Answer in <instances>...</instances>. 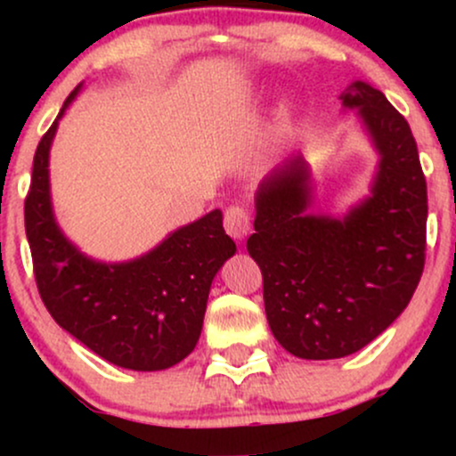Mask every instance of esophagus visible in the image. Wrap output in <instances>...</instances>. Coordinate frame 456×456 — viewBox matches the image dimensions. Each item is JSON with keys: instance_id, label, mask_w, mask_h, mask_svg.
I'll use <instances>...</instances> for the list:
<instances>
[{"instance_id": "esophagus-1", "label": "esophagus", "mask_w": 456, "mask_h": 456, "mask_svg": "<svg viewBox=\"0 0 456 456\" xmlns=\"http://www.w3.org/2000/svg\"><path fill=\"white\" fill-rule=\"evenodd\" d=\"M223 224L224 232L232 235V238L244 240L250 229V214L242 206H232L223 214Z\"/></svg>"}]
</instances>
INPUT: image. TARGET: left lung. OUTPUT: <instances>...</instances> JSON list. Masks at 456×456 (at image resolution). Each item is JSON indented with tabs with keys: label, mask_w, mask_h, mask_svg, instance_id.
<instances>
[{
	"label": "left lung",
	"mask_w": 456,
	"mask_h": 456,
	"mask_svg": "<svg viewBox=\"0 0 456 456\" xmlns=\"http://www.w3.org/2000/svg\"><path fill=\"white\" fill-rule=\"evenodd\" d=\"M341 101L360 109L381 156L373 195L343 221L311 216L308 171L296 156L261 184L246 240L264 276L272 334L305 360L343 358L378 338L425 270L427 180L410 124L364 81Z\"/></svg>",
	"instance_id": "1"
}]
</instances>
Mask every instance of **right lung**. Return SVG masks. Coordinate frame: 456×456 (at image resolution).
I'll use <instances>...</instances> for the list:
<instances>
[{
  "mask_svg": "<svg viewBox=\"0 0 456 456\" xmlns=\"http://www.w3.org/2000/svg\"><path fill=\"white\" fill-rule=\"evenodd\" d=\"M66 98L57 119L77 96ZM57 119L34 154L25 233L38 294L66 332L111 364L162 370L195 349L212 279L235 253L214 210L128 264H98L61 235L51 210L49 148Z\"/></svg>",
  "mask_w": 456,
  "mask_h": 456,
  "instance_id": "1",
  "label": "right lung"
}]
</instances>
